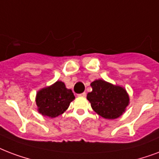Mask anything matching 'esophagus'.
Listing matches in <instances>:
<instances>
[{
    "label": "esophagus",
    "instance_id": "obj_1",
    "mask_svg": "<svg viewBox=\"0 0 159 159\" xmlns=\"http://www.w3.org/2000/svg\"><path fill=\"white\" fill-rule=\"evenodd\" d=\"M78 97H86V96H87V93H80V94H78Z\"/></svg>",
    "mask_w": 159,
    "mask_h": 159
}]
</instances>
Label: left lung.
<instances>
[{
	"label": "left lung",
	"instance_id": "obj_1",
	"mask_svg": "<svg viewBox=\"0 0 159 159\" xmlns=\"http://www.w3.org/2000/svg\"><path fill=\"white\" fill-rule=\"evenodd\" d=\"M91 87L93 91L88 93L87 98L98 114L107 119H115L124 112L129 102L124 88L101 79L92 82Z\"/></svg>",
	"mask_w": 159,
	"mask_h": 159
}]
</instances>
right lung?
I'll return each mask as SVG.
<instances>
[{"label": "right lung", "instance_id": "right-lung-1", "mask_svg": "<svg viewBox=\"0 0 159 159\" xmlns=\"http://www.w3.org/2000/svg\"><path fill=\"white\" fill-rule=\"evenodd\" d=\"M74 98L71 89H67L63 82L58 81L50 87L40 90L36 94V102L40 113L55 117L62 114Z\"/></svg>", "mask_w": 159, "mask_h": 159}]
</instances>
